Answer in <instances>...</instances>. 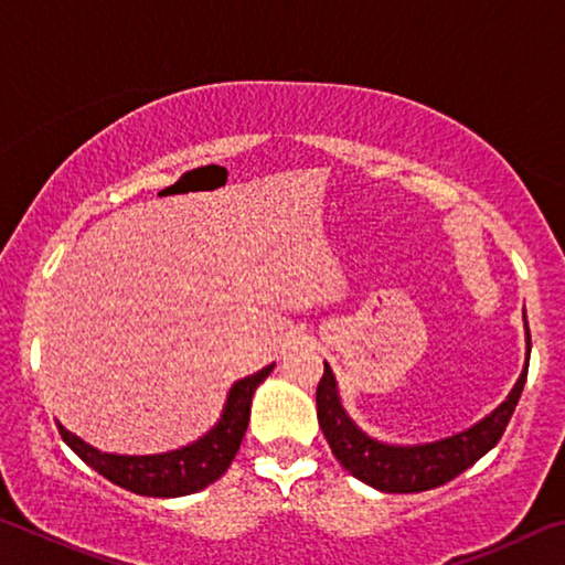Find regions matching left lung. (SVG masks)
<instances>
[{
	"instance_id": "1",
	"label": "left lung",
	"mask_w": 565,
	"mask_h": 565,
	"mask_svg": "<svg viewBox=\"0 0 565 565\" xmlns=\"http://www.w3.org/2000/svg\"><path fill=\"white\" fill-rule=\"evenodd\" d=\"M529 331V321H525ZM529 351H531V333H529ZM525 376H529V363L513 386L511 396L486 416L481 424L468 428L463 434H456L444 441L426 444V446H386L374 438L363 436L351 418L343 414L337 394V381L323 363V376L317 386V414L319 426L331 446L333 456L339 458L341 466L351 471L359 481L374 486L386 493H418L431 491L436 486L454 481L458 473L471 468L478 458L486 456L491 448L501 441V436L509 426L515 411V404L523 394Z\"/></svg>"
}]
</instances>
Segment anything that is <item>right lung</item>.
<instances>
[{"mask_svg": "<svg viewBox=\"0 0 565 565\" xmlns=\"http://www.w3.org/2000/svg\"><path fill=\"white\" fill-rule=\"evenodd\" d=\"M271 366L262 369L259 374L236 381L232 394H228L224 416L218 424L196 444L179 451H169L161 456H114L102 454L82 438L66 431L62 424L60 434L66 446L82 458L84 463L99 471L111 483L121 486L131 493L154 495V499H177V495H189L206 489L209 483L218 481L232 466L234 456L242 446V438L248 426V414H252V396L256 386L271 374Z\"/></svg>", "mask_w": 565, "mask_h": 565, "instance_id": "right-lung-1", "label": "right lung"}]
</instances>
